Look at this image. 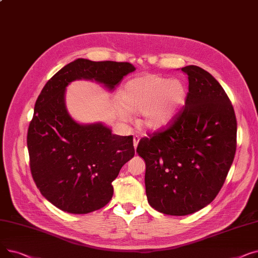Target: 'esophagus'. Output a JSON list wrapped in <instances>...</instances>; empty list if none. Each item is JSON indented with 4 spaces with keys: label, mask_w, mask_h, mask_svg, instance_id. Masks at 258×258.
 I'll return each mask as SVG.
<instances>
[{
    "label": "esophagus",
    "mask_w": 258,
    "mask_h": 258,
    "mask_svg": "<svg viewBox=\"0 0 258 258\" xmlns=\"http://www.w3.org/2000/svg\"><path fill=\"white\" fill-rule=\"evenodd\" d=\"M139 140H140V138H139L138 136H135V137H134V139H133V141H134V147H135V150H136L137 146H138Z\"/></svg>",
    "instance_id": "esophagus-1"
}]
</instances>
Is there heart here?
<instances>
[{
  "instance_id": "b5f03b06",
  "label": "heart",
  "mask_w": 258,
  "mask_h": 258,
  "mask_svg": "<svg viewBox=\"0 0 258 258\" xmlns=\"http://www.w3.org/2000/svg\"><path fill=\"white\" fill-rule=\"evenodd\" d=\"M187 91L179 79L151 74L133 78L118 95L119 115L141 113L139 125L145 131H158L168 125L186 101Z\"/></svg>"
}]
</instances>
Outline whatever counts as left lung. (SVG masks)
<instances>
[{
    "label": "left lung",
    "mask_w": 258,
    "mask_h": 258,
    "mask_svg": "<svg viewBox=\"0 0 258 258\" xmlns=\"http://www.w3.org/2000/svg\"><path fill=\"white\" fill-rule=\"evenodd\" d=\"M188 76L183 110L170 123L142 138L150 205L164 214L195 213L218 196L236 150V118L227 94L198 66L181 69Z\"/></svg>",
    "instance_id": "left-lung-1"
}]
</instances>
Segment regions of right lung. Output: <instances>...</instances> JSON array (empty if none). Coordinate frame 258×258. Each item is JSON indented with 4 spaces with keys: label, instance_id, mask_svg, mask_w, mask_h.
I'll return each instance as SVG.
<instances>
[{
    "label": "right lung",
    "instance_id": "add662e5",
    "mask_svg": "<svg viewBox=\"0 0 258 258\" xmlns=\"http://www.w3.org/2000/svg\"><path fill=\"white\" fill-rule=\"evenodd\" d=\"M136 70L130 62L77 58L43 88L27 135L32 178L40 194L58 209L86 214L111 201L112 182L134 155L133 136H118L102 122L79 123L66 105L74 80H91L114 91Z\"/></svg>",
    "mask_w": 258,
    "mask_h": 258
}]
</instances>
